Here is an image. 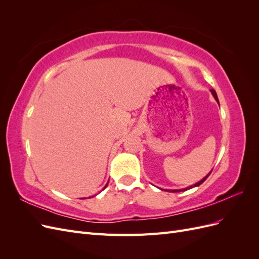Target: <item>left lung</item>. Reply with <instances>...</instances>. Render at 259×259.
I'll return each instance as SVG.
<instances>
[{"instance_id": "8db88e82", "label": "left lung", "mask_w": 259, "mask_h": 259, "mask_svg": "<svg viewBox=\"0 0 259 259\" xmlns=\"http://www.w3.org/2000/svg\"><path fill=\"white\" fill-rule=\"evenodd\" d=\"M210 92H211V94H213V96L215 97V99H216V101H217V103L219 104V101H218V97H217V94H216V92L214 91V90H210ZM210 173H211V171H210ZM209 173V174H210ZM209 174L206 176V177H204V178H203L202 180H200V182L199 183H197V184H194L193 186H190V187H188V188H186V189H183V190H188V189H191V188H193V187H198V186H200L203 182H205V179L209 176ZM171 191H173V192H178V191H182V190H171Z\"/></svg>"}]
</instances>
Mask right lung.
<instances>
[{
  "label": "right lung",
  "mask_w": 259,
  "mask_h": 259,
  "mask_svg": "<svg viewBox=\"0 0 259 259\" xmlns=\"http://www.w3.org/2000/svg\"><path fill=\"white\" fill-rule=\"evenodd\" d=\"M106 187H107V185H106ZM106 187H105V188H106ZM105 188H104V189H105Z\"/></svg>",
  "instance_id": "1"
}]
</instances>
